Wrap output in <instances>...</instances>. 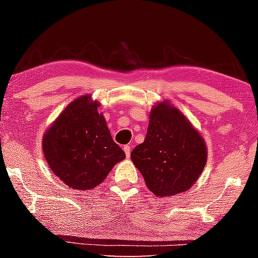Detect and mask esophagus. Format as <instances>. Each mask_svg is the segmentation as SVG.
Masks as SVG:
<instances>
[{
  "mask_svg": "<svg viewBox=\"0 0 258 258\" xmlns=\"http://www.w3.org/2000/svg\"><path fill=\"white\" fill-rule=\"evenodd\" d=\"M124 152H125V155H126V157H127V158H130V156H131V147L130 146H124Z\"/></svg>",
  "mask_w": 258,
  "mask_h": 258,
  "instance_id": "esophagus-1",
  "label": "esophagus"
}]
</instances>
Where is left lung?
Masks as SVG:
<instances>
[{"label": "left lung", "mask_w": 258, "mask_h": 258, "mask_svg": "<svg viewBox=\"0 0 258 258\" xmlns=\"http://www.w3.org/2000/svg\"><path fill=\"white\" fill-rule=\"evenodd\" d=\"M131 159L152 194L169 197L197 182L207 163V147L181 110L164 100L152 107L145 141Z\"/></svg>", "instance_id": "left-lung-1"}]
</instances>
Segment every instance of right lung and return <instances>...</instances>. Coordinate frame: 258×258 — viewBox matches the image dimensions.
I'll return each instance as SVG.
<instances>
[{
	"mask_svg": "<svg viewBox=\"0 0 258 258\" xmlns=\"http://www.w3.org/2000/svg\"><path fill=\"white\" fill-rule=\"evenodd\" d=\"M99 106L90 94L81 95L43 135V152L51 171L75 190L87 191L101 184L113 166L125 158Z\"/></svg>",
	"mask_w": 258,
	"mask_h": 258,
	"instance_id": "add662e5",
	"label": "right lung"
}]
</instances>
